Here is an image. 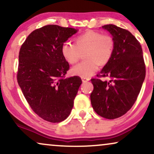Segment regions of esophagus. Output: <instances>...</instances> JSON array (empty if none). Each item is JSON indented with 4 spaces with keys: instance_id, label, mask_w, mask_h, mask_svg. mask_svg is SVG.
Returning a JSON list of instances; mask_svg holds the SVG:
<instances>
[{
    "instance_id": "34e87169",
    "label": "esophagus",
    "mask_w": 154,
    "mask_h": 154,
    "mask_svg": "<svg viewBox=\"0 0 154 154\" xmlns=\"http://www.w3.org/2000/svg\"><path fill=\"white\" fill-rule=\"evenodd\" d=\"M81 79H82V81H83V83H86V82L89 81L90 80L88 78H84V77H82Z\"/></svg>"
}]
</instances>
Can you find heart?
Returning <instances> with one entry per match:
<instances>
[{
    "instance_id": "b5f03b06",
    "label": "heart",
    "mask_w": 154,
    "mask_h": 154,
    "mask_svg": "<svg viewBox=\"0 0 154 154\" xmlns=\"http://www.w3.org/2000/svg\"><path fill=\"white\" fill-rule=\"evenodd\" d=\"M115 50L114 40L111 35L99 31L88 30L74 38V44L63 43L61 52L69 64L78 62L81 54L85 61L75 65L71 70V74L89 78L98 70L100 65L104 66L110 62Z\"/></svg>"
}]
</instances>
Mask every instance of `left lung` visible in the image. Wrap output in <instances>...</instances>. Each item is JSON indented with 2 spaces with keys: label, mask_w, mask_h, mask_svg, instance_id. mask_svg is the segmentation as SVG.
Instances as JSON below:
<instances>
[{
  "label": "left lung",
  "mask_w": 154,
  "mask_h": 154,
  "mask_svg": "<svg viewBox=\"0 0 154 154\" xmlns=\"http://www.w3.org/2000/svg\"><path fill=\"white\" fill-rule=\"evenodd\" d=\"M115 42L113 57L97 77H109L110 81L92 79L90 94L92 108L100 116L114 119L132 108L137 100L146 75L141 45L126 29L113 24L102 26Z\"/></svg>",
  "instance_id": "1"
}]
</instances>
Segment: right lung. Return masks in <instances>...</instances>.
Wrapping results in <instances>:
<instances>
[{"label":"right lung","instance_id":"right-lung-1","mask_svg":"<svg viewBox=\"0 0 154 154\" xmlns=\"http://www.w3.org/2000/svg\"><path fill=\"white\" fill-rule=\"evenodd\" d=\"M77 29L47 25L28 35L19 53L17 82L29 106L45 121L60 123L70 114L82 81L65 78L69 63L61 48Z\"/></svg>","mask_w":154,"mask_h":154}]
</instances>
